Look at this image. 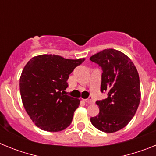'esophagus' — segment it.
Wrapping results in <instances>:
<instances>
[{"mask_svg": "<svg viewBox=\"0 0 156 156\" xmlns=\"http://www.w3.org/2000/svg\"><path fill=\"white\" fill-rule=\"evenodd\" d=\"M85 101H86L87 103H88V104H92V103L94 102L93 98H92V97H90V98H89L85 99Z\"/></svg>", "mask_w": 156, "mask_h": 156, "instance_id": "34e87169", "label": "esophagus"}]
</instances>
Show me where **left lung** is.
Returning <instances> with one entry per match:
<instances>
[{"label": "left lung", "instance_id": "8db88e82", "mask_svg": "<svg viewBox=\"0 0 156 156\" xmlns=\"http://www.w3.org/2000/svg\"><path fill=\"white\" fill-rule=\"evenodd\" d=\"M90 60L102 69L101 92L107 98L98 100V115L90 118L94 127L105 133L122 129L134 116L140 100V80L131 60L122 52L105 49Z\"/></svg>", "mask_w": 156, "mask_h": 156}]
</instances>
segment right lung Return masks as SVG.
I'll return each instance as SVG.
<instances>
[{"label":"right lung","instance_id":"obj_1","mask_svg":"<svg viewBox=\"0 0 156 156\" xmlns=\"http://www.w3.org/2000/svg\"><path fill=\"white\" fill-rule=\"evenodd\" d=\"M83 61L42 55L26 65L19 80L20 94L25 109L36 126L57 132L71 124L80 101L64 93L69 74Z\"/></svg>","mask_w":156,"mask_h":156}]
</instances>
